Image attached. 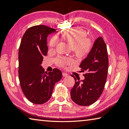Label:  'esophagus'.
Masks as SVG:
<instances>
[{
    "label": "esophagus",
    "mask_w": 129,
    "mask_h": 129,
    "mask_svg": "<svg viewBox=\"0 0 129 129\" xmlns=\"http://www.w3.org/2000/svg\"><path fill=\"white\" fill-rule=\"evenodd\" d=\"M62 76L64 77H67V76H68V73H65V72H63L62 73Z\"/></svg>",
    "instance_id": "obj_1"
}]
</instances>
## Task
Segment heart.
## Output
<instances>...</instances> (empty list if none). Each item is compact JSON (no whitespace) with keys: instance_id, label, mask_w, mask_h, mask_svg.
Instances as JSON below:
<instances>
[{"instance_id":"1","label":"heart","mask_w":129,"mask_h":129,"mask_svg":"<svg viewBox=\"0 0 129 129\" xmlns=\"http://www.w3.org/2000/svg\"><path fill=\"white\" fill-rule=\"evenodd\" d=\"M62 36L65 41L73 48L77 56H84L90 52L92 42L90 38L87 37V33L83 28L76 27L66 30L62 33ZM58 42L57 37H53L50 41L49 45L54 48ZM56 62L59 66L64 67L72 64L73 60L68 57H60L56 59Z\"/></svg>"}]
</instances>
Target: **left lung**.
<instances>
[{"instance_id": "1", "label": "left lung", "mask_w": 129, "mask_h": 129, "mask_svg": "<svg viewBox=\"0 0 129 129\" xmlns=\"http://www.w3.org/2000/svg\"><path fill=\"white\" fill-rule=\"evenodd\" d=\"M80 68L85 79L80 80L76 78L73 87L71 90L72 101L77 105L87 106L92 105L101 96L107 80L109 67L107 46L101 37L94 42L87 57L81 62Z\"/></svg>"}]
</instances>
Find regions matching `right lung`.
Masks as SVG:
<instances>
[{"mask_svg": "<svg viewBox=\"0 0 129 129\" xmlns=\"http://www.w3.org/2000/svg\"><path fill=\"white\" fill-rule=\"evenodd\" d=\"M55 31L45 25L32 26L24 33L20 42L18 53L20 85L24 96L33 103L41 105L48 102L55 83L62 78L58 69L48 73L41 66L48 50L47 37Z\"/></svg>", "mask_w": 129, "mask_h": 129, "instance_id": "right-lung-1", "label": "right lung"}]
</instances>
